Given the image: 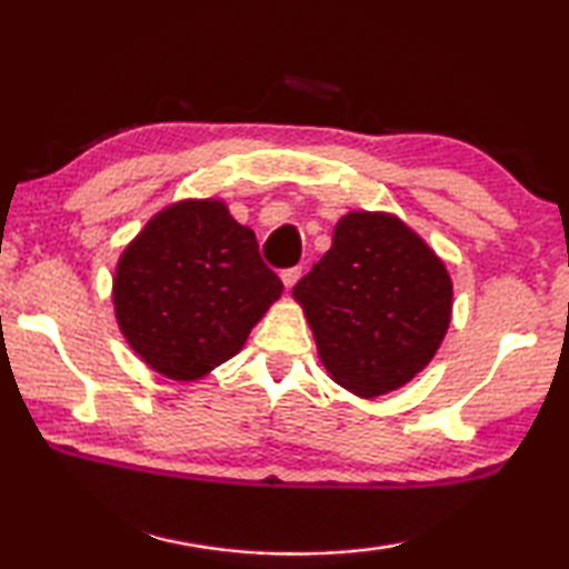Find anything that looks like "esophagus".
Wrapping results in <instances>:
<instances>
[{
    "mask_svg": "<svg viewBox=\"0 0 569 569\" xmlns=\"http://www.w3.org/2000/svg\"><path fill=\"white\" fill-rule=\"evenodd\" d=\"M298 278H301V266H293V268H286V271H281V281L286 288H293L298 283Z\"/></svg>",
    "mask_w": 569,
    "mask_h": 569,
    "instance_id": "esophagus-1",
    "label": "esophagus"
}]
</instances>
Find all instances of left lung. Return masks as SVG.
I'll use <instances>...</instances> for the list:
<instances>
[{
  "label": "left lung",
  "mask_w": 569,
  "mask_h": 569,
  "mask_svg": "<svg viewBox=\"0 0 569 569\" xmlns=\"http://www.w3.org/2000/svg\"><path fill=\"white\" fill-rule=\"evenodd\" d=\"M319 359L356 397L409 383L451 321V278L435 250L389 213H346L331 248L293 288Z\"/></svg>",
  "instance_id": "1"
}]
</instances>
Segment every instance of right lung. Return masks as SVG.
<instances>
[{"mask_svg":"<svg viewBox=\"0 0 569 569\" xmlns=\"http://www.w3.org/2000/svg\"><path fill=\"white\" fill-rule=\"evenodd\" d=\"M283 283L223 200H180L122 250L114 319L152 371L196 381L236 356Z\"/></svg>","mask_w":569,"mask_h":569,"instance_id":"right-lung-1","label":"right lung"}]
</instances>
